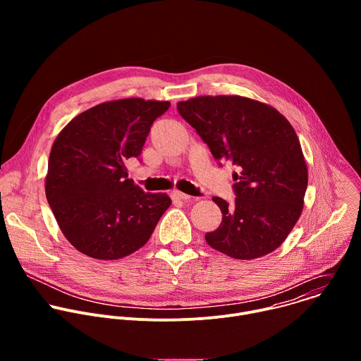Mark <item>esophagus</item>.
I'll list each match as a JSON object with an SVG mask.
<instances>
[{"mask_svg": "<svg viewBox=\"0 0 361 361\" xmlns=\"http://www.w3.org/2000/svg\"><path fill=\"white\" fill-rule=\"evenodd\" d=\"M171 197L176 198V200H183V201H187V200L191 198L188 194H184V192H181V191H173V192H171Z\"/></svg>", "mask_w": 361, "mask_h": 361, "instance_id": "obj_1", "label": "esophagus"}]
</instances>
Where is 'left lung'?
<instances>
[{
	"label": "left lung",
	"mask_w": 361,
	"mask_h": 361,
	"mask_svg": "<svg viewBox=\"0 0 361 361\" xmlns=\"http://www.w3.org/2000/svg\"><path fill=\"white\" fill-rule=\"evenodd\" d=\"M177 110L220 167H237L234 202L213 197L223 219L205 241L238 260L274 251L302 212L308 181L291 124L276 109L238 95L195 97L180 101Z\"/></svg>",
	"instance_id": "1"
}]
</instances>
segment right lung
Returning a JSON list of instances; mask_svg holds the SVG:
<instances>
[{
  "instance_id": "obj_1",
  "label": "right lung",
  "mask_w": 361,
  "mask_h": 361,
  "mask_svg": "<svg viewBox=\"0 0 361 361\" xmlns=\"http://www.w3.org/2000/svg\"><path fill=\"white\" fill-rule=\"evenodd\" d=\"M169 101L126 98L102 102L75 118L49 152L45 195L66 238L82 254L118 260L141 248L171 198L144 192L126 161L140 160L152 123Z\"/></svg>"
}]
</instances>
